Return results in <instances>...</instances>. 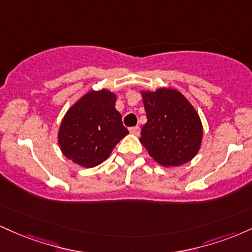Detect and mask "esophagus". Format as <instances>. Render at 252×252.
<instances>
[{
    "instance_id": "1",
    "label": "esophagus",
    "mask_w": 252,
    "mask_h": 252,
    "mask_svg": "<svg viewBox=\"0 0 252 252\" xmlns=\"http://www.w3.org/2000/svg\"><path fill=\"white\" fill-rule=\"evenodd\" d=\"M129 131L131 132V134H134V135H138V134H140V126H131V128L129 129Z\"/></svg>"
}]
</instances>
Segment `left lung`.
Returning a JSON list of instances; mask_svg holds the SVG:
<instances>
[{"label": "left lung", "mask_w": 252, "mask_h": 252, "mask_svg": "<svg viewBox=\"0 0 252 252\" xmlns=\"http://www.w3.org/2000/svg\"><path fill=\"white\" fill-rule=\"evenodd\" d=\"M142 98L147 123L140 141L149 155L166 167L192 160L200 148L202 126L189 100L173 89L144 91Z\"/></svg>", "instance_id": "obj_1"}]
</instances>
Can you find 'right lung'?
<instances>
[{
	"label": "right lung",
	"instance_id": "add662e5",
	"mask_svg": "<svg viewBox=\"0 0 252 252\" xmlns=\"http://www.w3.org/2000/svg\"><path fill=\"white\" fill-rule=\"evenodd\" d=\"M115 103L114 94L100 90L86 94L68 110L59 129V144L66 158L86 168L109 158L129 134Z\"/></svg>",
	"mask_w": 252,
	"mask_h": 252
}]
</instances>
